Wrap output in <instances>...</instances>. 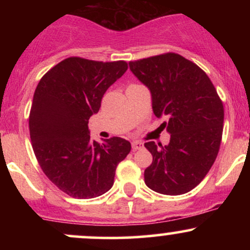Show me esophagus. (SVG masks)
<instances>
[{
    "label": "esophagus",
    "mask_w": 250,
    "mask_h": 250,
    "mask_svg": "<svg viewBox=\"0 0 250 250\" xmlns=\"http://www.w3.org/2000/svg\"><path fill=\"white\" fill-rule=\"evenodd\" d=\"M131 148H133V150H140L143 148V143L141 141L131 142Z\"/></svg>",
    "instance_id": "esophagus-1"
}]
</instances>
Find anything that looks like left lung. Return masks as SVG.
Listing matches in <instances>:
<instances>
[{
    "mask_svg": "<svg viewBox=\"0 0 250 250\" xmlns=\"http://www.w3.org/2000/svg\"><path fill=\"white\" fill-rule=\"evenodd\" d=\"M130 70L149 88L156 117L166 116L168 146L145 143L153 162L145 182L165 195L190 191L214 165L222 140L223 103L207 74L175 53L129 62Z\"/></svg>",
    "mask_w": 250,
    "mask_h": 250,
    "instance_id": "left-lung-1",
    "label": "left lung"
}]
</instances>
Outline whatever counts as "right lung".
I'll list each match as a JSON object with an SVG mask.
<instances>
[{"mask_svg":"<svg viewBox=\"0 0 250 250\" xmlns=\"http://www.w3.org/2000/svg\"><path fill=\"white\" fill-rule=\"evenodd\" d=\"M128 69L125 61L68 57L43 75L29 114L33 150L40 167L63 193L93 199L113 187L117 165L130 142L110 137L91 141L88 121L101 107L107 89Z\"/></svg>","mask_w":250,"mask_h":250,"instance_id":"add662e5","label":"right lung"}]
</instances>
